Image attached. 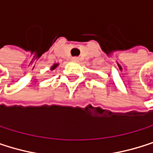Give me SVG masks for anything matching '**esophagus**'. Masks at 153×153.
I'll use <instances>...</instances> for the list:
<instances>
[{
	"instance_id": "obj_1",
	"label": "esophagus",
	"mask_w": 153,
	"mask_h": 153,
	"mask_svg": "<svg viewBox=\"0 0 153 153\" xmlns=\"http://www.w3.org/2000/svg\"><path fill=\"white\" fill-rule=\"evenodd\" d=\"M71 60L74 61V62H77V61H79V57H72Z\"/></svg>"
}]
</instances>
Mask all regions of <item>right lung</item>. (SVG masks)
<instances>
[{
	"label": "right lung",
	"mask_w": 153,
	"mask_h": 153,
	"mask_svg": "<svg viewBox=\"0 0 153 153\" xmlns=\"http://www.w3.org/2000/svg\"><path fill=\"white\" fill-rule=\"evenodd\" d=\"M57 65H58V64H53V66H52L51 70H54V69H55V68L57 67Z\"/></svg>",
	"instance_id": "add662e5"
}]
</instances>
